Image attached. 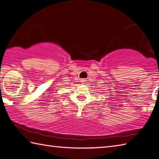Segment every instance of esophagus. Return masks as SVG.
I'll return each instance as SVG.
<instances>
[{"label": "esophagus", "mask_w": 159, "mask_h": 159, "mask_svg": "<svg viewBox=\"0 0 159 159\" xmlns=\"http://www.w3.org/2000/svg\"><path fill=\"white\" fill-rule=\"evenodd\" d=\"M81 82L84 83V82H85V80H81Z\"/></svg>", "instance_id": "obj_1"}]
</instances>
